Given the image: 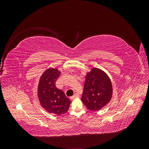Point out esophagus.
I'll return each mask as SVG.
<instances>
[{
  "mask_svg": "<svg viewBox=\"0 0 149 149\" xmlns=\"http://www.w3.org/2000/svg\"><path fill=\"white\" fill-rule=\"evenodd\" d=\"M79 96L78 94L75 93L73 96L70 97V99H71V100H73V99H74V98H76V97H79Z\"/></svg>",
  "mask_w": 149,
  "mask_h": 149,
  "instance_id": "obj_1",
  "label": "esophagus"
}]
</instances>
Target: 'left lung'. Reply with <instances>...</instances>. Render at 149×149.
I'll return each instance as SVG.
<instances>
[{
    "label": "left lung",
    "instance_id": "obj_1",
    "mask_svg": "<svg viewBox=\"0 0 149 149\" xmlns=\"http://www.w3.org/2000/svg\"><path fill=\"white\" fill-rule=\"evenodd\" d=\"M112 94V83L106 73L93 68L87 73L81 101L89 110H100L111 101Z\"/></svg>",
    "mask_w": 149,
    "mask_h": 149
}]
</instances>
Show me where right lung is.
<instances>
[{
	"instance_id": "add662e5",
	"label": "right lung",
	"mask_w": 149,
	"mask_h": 149,
	"mask_svg": "<svg viewBox=\"0 0 149 149\" xmlns=\"http://www.w3.org/2000/svg\"><path fill=\"white\" fill-rule=\"evenodd\" d=\"M60 74L56 68L48 69L42 75L38 86L40 104L49 113L56 115L66 113L71 103L64 92L56 87L55 83Z\"/></svg>"
}]
</instances>
